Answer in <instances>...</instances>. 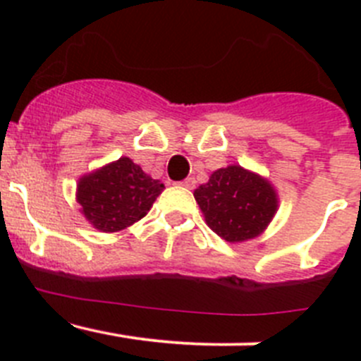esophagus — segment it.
<instances>
[{
    "label": "esophagus",
    "mask_w": 361,
    "mask_h": 361,
    "mask_svg": "<svg viewBox=\"0 0 361 361\" xmlns=\"http://www.w3.org/2000/svg\"><path fill=\"white\" fill-rule=\"evenodd\" d=\"M183 188H188V190H191V188L195 186V180L193 178H186V180H183V183H178Z\"/></svg>",
    "instance_id": "obj_1"
}]
</instances>
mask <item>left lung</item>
Returning <instances> with one entry per match:
<instances>
[{
	"mask_svg": "<svg viewBox=\"0 0 361 361\" xmlns=\"http://www.w3.org/2000/svg\"><path fill=\"white\" fill-rule=\"evenodd\" d=\"M193 195L209 229L229 244L260 237L279 209L275 186L238 164L213 171Z\"/></svg>",
	"mask_w": 361,
	"mask_h": 361,
	"instance_id": "obj_1",
	"label": "left lung"
}]
</instances>
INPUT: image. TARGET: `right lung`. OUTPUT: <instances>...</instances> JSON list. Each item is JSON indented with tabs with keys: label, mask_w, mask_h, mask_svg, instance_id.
Listing matches in <instances>:
<instances>
[{
	"label": "right lung",
	"mask_w": 361,
	"mask_h": 361,
	"mask_svg": "<svg viewBox=\"0 0 361 361\" xmlns=\"http://www.w3.org/2000/svg\"><path fill=\"white\" fill-rule=\"evenodd\" d=\"M164 190L130 157L101 166L78 180L75 200L95 229L117 233L135 224L152 209Z\"/></svg>",
	"instance_id": "add662e5"
}]
</instances>
